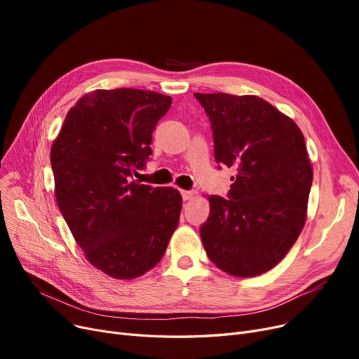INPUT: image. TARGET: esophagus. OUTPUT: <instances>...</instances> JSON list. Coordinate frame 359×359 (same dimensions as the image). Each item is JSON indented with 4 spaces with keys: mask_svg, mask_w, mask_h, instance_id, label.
Here are the masks:
<instances>
[{
    "mask_svg": "<svg viewBox=\"0 0 359 359\" xmlns=\"http://www.w3.org/2000/svg\"><path fill=\"white\" fill-rule=\"evenodd\" d=\"M195 196L194 191H182V198L183 201H191Z\"/></svg>",
    "mask_w": 359,
    "mask_h": 359,
    "instance_id": "34e87169",
    "label": "esophagus"
}]
</instances>
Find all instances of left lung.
<instances>
[{
    "label": "left lung",
    "mask_w": 359,
    "mask_h": 359,
    "mask_svg": "<svg viewBox=\"0 0 359 359\" xmlns=\"http://www.w3.org/2000/svg\"><path fill=\"white\" fill-rule=\"evenodd\" d=\"M195 97L211 121L218 164L234 167L229 198L210 196L201 238L212 263L233 276L265 273L304 227L313 168L297 123L257 96Z\"/></svg>",
    "instance_id": "8db88e82"
}]
</instances>
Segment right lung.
<instances>
[{"instance_id": "add662e5", "label": "right lung", "mask_w": 359, "mask_h": 359, "mask_svg": "<svg viewBox=\"0 0 359 359\" xmlns=\"http://www.w3.org/2000/svg\"><path fill=\"white\" fill-rule=\"evenodd\" d=\"M170 106L156 91L94 90L69 109L50 149L60 211L87 260L115 279L153 269L179 224L177 189L130 182Z\"/></svg>"}]
</instances>
